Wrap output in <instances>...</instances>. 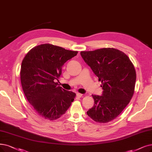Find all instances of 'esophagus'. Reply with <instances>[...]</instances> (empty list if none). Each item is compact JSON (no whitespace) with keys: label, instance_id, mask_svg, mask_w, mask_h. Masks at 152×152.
<instances>
[{"label":"esophagus","instance_id":"34e87169","mask_svg":"<svg viewBox=\"0 0 152 152\" xmlns=\"http://www.w3.org/2000/svg\"><path fill=\"white\" fill-rule=\"evenodd\" d=\"M76 95H77V96H78V97H81L83 96V94H80V93H77Z\"/></svg>","mask_w":152,"mask_h":152}]
</instances>
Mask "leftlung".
Listing matches in <instances>:
<instances>
[{
	"mask_svg": "<svg viewBox=\"0 0 152 152\" xmlns=\"http://www.w3.org/2000/svg\"><path fill=\"white\" fill-rule=\"evenodd\" d=\"M80 55L102 82V96L93 95L94 107L87 115L96 122L107 123L129 104L134 93L136 72L125 53L113 48L82 51Z\"/></svg>",
	"mask_w": 152,
	"mask_h": 152,
	"instance_id": "1",
	"label": "left lung"
}]
</instances>
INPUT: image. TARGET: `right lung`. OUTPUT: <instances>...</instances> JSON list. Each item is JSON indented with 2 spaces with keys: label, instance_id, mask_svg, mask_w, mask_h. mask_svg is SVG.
Wrapping results in <instances>:
<instances>
[{
  "label": "right lung",
  "instance_id": "1",
  "mask_svg": "<svg viewBox=\"0 0 152 152\" xmlns=\"http://www.w3.org/2000/svg\"><path fill=\"white\" fill-rule=\"evenodd\" d=\"M77 51L50 44L32 48L22 60L20 80L23 93L35 111L48 120L64 115L76 94L58 86L56 80L64 64L77 56Z\"/></svg>",
  "mask_w": 152,
  "mask_h": 152
}]
</instances>
